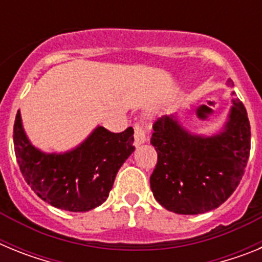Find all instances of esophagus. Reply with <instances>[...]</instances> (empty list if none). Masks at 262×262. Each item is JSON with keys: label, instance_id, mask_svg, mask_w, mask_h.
Returning <instances> with one entry per match:
<instances>
[{"label": "esophagus", "instance_id": "obj_1", "mask_svg": "<svg viewBox=\"0 0 262 262\" xmlns=\"http://www.w3.org/2000/svg\"><path fill=\"white\" fill-rule=\"evenodd\" d=\"M134 129H135V134H134V144H135L136 147L144 144V143L147 142V135H145L144 126L138 122V123H135V126H134Z\"/></svg>", "mask_w": 262, "mask_h": 262}]
</instances>
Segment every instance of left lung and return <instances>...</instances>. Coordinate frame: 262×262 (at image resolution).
Instances as JSON below:
<instances>
[{
    "instance_id": "left-lung-1",
    "label": "left lung",
    "mask_w": 262,
    "mask_h": 262,
    "mask_svg": "<svg viewBox=\"0 0 262 262\" xmlns=\"http://www.w3.org/2000/svg\"><path fill=\"white\" fill-rule=\"evenodd\" d=\"M232 103L224 128L211 136L189 133L173 115L155 122L151 144L157 164L149 182L155 200L166 210L184 215L211 211L240 184L251 151V124L242 101Z\"/></svg>"
}]
</instances>
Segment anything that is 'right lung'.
I'll return each instance as SVG.
<instances>
[{
	"mask_svg": "<svg viewBox=\"0 0 262 262\" xmlns=\"http://www.w3.org/2000/svg\"><path fill=\"white\" fill-rule=\"evenodd\" d=\"M13 139L20 172L34 193L53 207L72 212L102 205L119 168L135 151L133 127L115 134L98 126L72 151L46 154L26 136L19 110Z\"/></svg>",
	"mask_w": 262,
	"mask_h": 262,
	"instance_id": "obj_1",
	"label": "right lung"
}]
</instances>
